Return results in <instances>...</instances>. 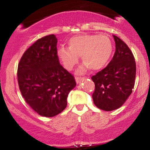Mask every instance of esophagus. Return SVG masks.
<instances>
[{
  "label": "esophagus",
  "mask_w": 150,
  "mask_h": 150,
  "mask_svg": "<svg viewBox=\"0 0 150 150\" xmlns=\"http://www.w3.org/2000/svg\"><path fill=\"white\" fill-rule=\"evenodd\" d=\"M84 79V77H75V80H76L77 83H79V82H81V80H82Z\"/></svg>",
  "instance_id": "obj_1"
}]
</instances>
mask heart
<instances>
[{"mask_svg": "<svg viewBox=\"0 0 150 150\" xmlns=\"http://www.w3.org/2000/svg\"><path fill=\"white\" fill-rule=\"evenodd\" d=\"M68 48L58 49L57 56L65 69L71 70L77 65L80 56L85 65L77 70L82 73L87 68L99 70L107 64L113 52L111 39L105 34H80L71 37Z\"/></svg>", "mask_w": 150, "mask_h": 150, "instance_id": "heart-1", "label": "heart"}]
</instances>
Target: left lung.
<instances>
[{"label": "left lung", "instance_id": "8db88e82", "mask_svg": "<svg viewBox=\"0 0 150 150\" xmlns=\"http://www.w3.org/2000/svg\"><path fill=\"white\" fill-rule=\"evenodd\" d=\"M114 56L107 66L92 77L95 85L94 104L106 111L120 108L132 92L135 85L136 63L132 51L124 42L113 35Z\"/></svg>", "mask_w": 150, "mask_h": 150}]
</instances>
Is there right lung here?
<instances>
[{
	"mask_svg": "<svg viewBox=\"0 0 150 150\" xmlns=\"http://www.w3.org/2000/svg\"><path fill=\"white\" fill-rule=\"evenodd\" d=\"M57 38L39 39L25 51L18 63L19 88L27 104L38 114L53 117L67 106L68 94L76 86L73 75L60 64Z\"/></svg>",
	"mask_w": 150,
	"mask_h": 150,
	"instance_id": "1",
	"label": "right lung"
}]
</instances>
